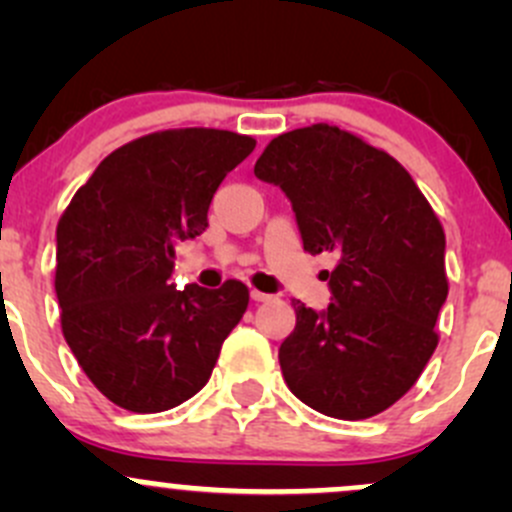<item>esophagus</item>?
<instances>
[{"label":"esophagus","instance_id":"esophagus-1","mask_svg":"<svg viewBox=\"0 0 512 512\" xmlns=\"http://www.w3.org/2000/svg\"><path fill=\"white\" fill-rule=\"evenodd\" d=\"M250 297H252V302H270V299H272V294H265V292H260V289H252V292H250Z\"/></svg>","mask_w":512,"mask_h":512}]
</instances>
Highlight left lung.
<instances>
[{
    "label": "left lung",
    "instance_id": "obj_1",
    "mask_svg": "<svg viewBox=\"0 0 512 512\" xmlns=\"http://www.w3.org/2000/svg\"><path fill=\"white\" fill-rule=\"evenodd\" d=\"M255 175L285 190L304 250L337 257L324 270L329 307L294 302L280 347L289 391L324 416L381 414L436 352L448 297L441 220L399 160L329 123L272 138Z\"/></svg>",
    "mask_w": 512,
    "mask_h": 512
}]
</instances>
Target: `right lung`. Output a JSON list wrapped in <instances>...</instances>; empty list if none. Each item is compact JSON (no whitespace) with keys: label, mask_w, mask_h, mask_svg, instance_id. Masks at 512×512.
Here are the masks:
<instances>
[{"label":"right lung","mask_w":512,"mask_h":512,"mask_svg":"<svg viewBox=\"0 0 512 512\" xmlns=\"http://www.w3.org/2000/svg\"><path fill=\"white\" fill-rule=\"evenodd\" d=\"M255 138L170 128L116 148L56 225L61 332L91 384L121 409L158 414L208 384L250 289L170 285L175 245L208 227L215 190Z\"/></svg>","instance_id":"obj_1"}]
</instances>
